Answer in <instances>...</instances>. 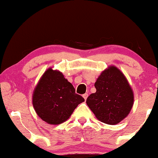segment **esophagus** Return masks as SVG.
<instances>
[{
    "instance_id": "esophagus-1",
    "label": "esophagus",
    "mask_w": 158,
    "mask_h": 158,
    "mask_svg": "<svg viewBox=\"0 0 158 158\" xmlns=\"http://www.w3.org/2000/svg\"><path fill=\"white\" fill-rule=\"evenodd\" d=\"M82 97H83V98H84V99H85V100H86L87 98H88V94H83Z\"/></svg>"
}]
</instances>
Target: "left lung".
<instances>
[{"instance_id":"obj_1","label":"left lung","mask_w":158,"mask_h":158,"mask_svg":"<svg viewBox=\"0 0 158 158\" xmlns=\"http://www.w3.org/2000/svg\"><path fill=\"white\" fill-rule=\"evenodd\" d=\"M97 91L88 97L86 103L96 117L108 125L124 119L134 104V94L128 80L115 66L101 73L94 84Z\"/></svg>"}]
</instances>
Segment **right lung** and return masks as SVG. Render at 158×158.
<instances>
[{
  "label": "right lung",
  "mask_w": 158,
  "mask_h": 158,
  "mask_svg": "<svg viewBox=\"0 0 158 158\" xmlns=\"http://www.w3.org/2000/svg\"><path fill=\"white\" fill-rule=\"evenodd\" d=\"M84 101L62 73L52 68L44 72L32 94L36 114L51 125H59L68 119L78 105Z\"/></svg>",
  "instance_id": "add662e5"
}]
</instances>
